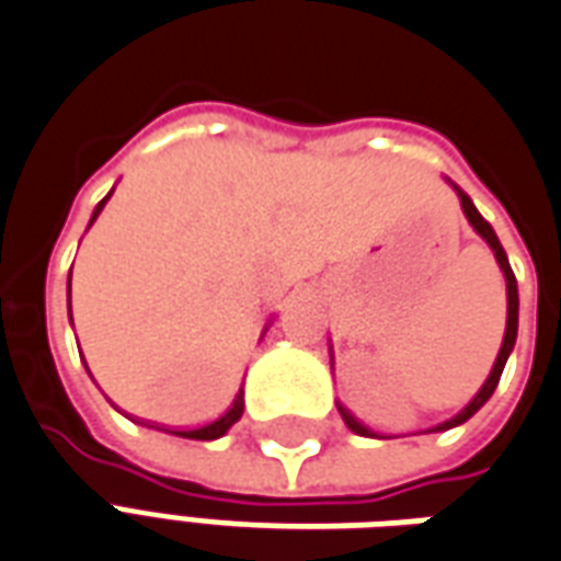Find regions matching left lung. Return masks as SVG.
Instances as JSON below:
<instances>
[{
	"mask_svg": "<svg viewBox=\"0 0 561 561\" xmlns=\"http://www.w3.org/2000/svg\"><path fill=\"white\" fill-rule=\"evenodd\" d=\"M457 187V185H454ZM457 194H460V206H463L466 211V218H469V224L476 227V232L481 236V239H488V244L493 248V253H496V260H499V268L505 272V280H508V325H505V337H502V350H499L496 355V365H493V370H490L488 376V382L481 386V391H478L476 398L469 400V407L466 410H460L457 415H454L451 421H445V424H439V427H433V431H448V427H457V424H463L466 419H472L484 403L490 400V394L496 391L499 386V376H502V367H505V362H508V355L511 350H514V341H517V310H520V298H517V277H514V272H511V265H508V256H505V251H502V244H499L496 239V232H493V227H490L488 220L481 218V211L476 208V203L469 199V196L457 187ZM337 412H341V419L346 421V427L353 433H358V436H374V433L367 431L365 424L362 421L355 419L353 412L350 410H343L341 403H337Z\"/></svg>",
	"mask_w": 561,
	"mask_h": 561,
	"instance_id": "left-lung-1",
	"label": "left lung"
}]
</instances>
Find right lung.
Instances as JSON below:
<instances>
[{
	"label": "right lung",
	"mask_w": 561,
	"mask_h": 561,
	"mask_svg": "<svg viewBox=\"0 0 561 561\" xmlns=\"http://www.w3.org/2000/svg\"><path fill=\"white\" fill-rule=\"evenodd\" d=\"M104 203H107V199H101V203H98L92 220L101 215ZM241 412H244V394H241V388H239V394H236V400H232V407L224 412L220 419L208 421V424H203V427H187V431H185V427H182V431L175 427V431H170V433H175V436H185V439H218V436H224V433L230 431L232 424L241 419Z\"/></svg>",
	"instance_id": "obj_1"
}]
</instances>
